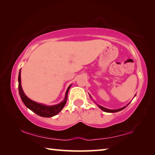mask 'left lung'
Masks as SVG:
<instances>
[{
  "label": "left lung",
  "instance_id": "obj_1",
  "mask_svg": "<svg viewBox=\"0 0 155 155\" xmlns=\"http://www.w3.org/2000/svg\"><path fill=\"white\" fill-rule=\"evenodd\" d=\"M98 107H99V108H101L102 110H103V111H105V112H108V113H115V112H117V111H121V110H122V109H124L126 107H122V108H121V109H115V110H111V109H106V108H104V107H102V106H101V105H98Z\"/></svg>",
  "mask_w": 155,
  "mask_h": 155
}]
</instances>
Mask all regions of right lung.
Instances as JSON below:
<instances>
[{"instance_id":"obj_1","label":"right lung","mask_w":155,"mask_h":155,"mask_svg":"<svg viewBox=\"0 0 155 155\" xmlns=\"http://www.w3.org/2000/svg\"><path fill=\"white\" fill-rule=\"evenodd\" d=\"M70 85L68 87V90L65 93V97L64 101H63L61 103L57 105L54 106H46L43 105V104L37 103L35 102L31 101L28 97L25 95L24 91H23L22 89V86H21V77H20V70L19 72V76H18V90H19V94L20 96V98L25 106L28 107V109H31V111H33L37 115H40L41 117H51L54 116L61 111V109L64 108L65 103H66L67 99H68V93L70 88Z\"/></svg>"}]
</instances>
